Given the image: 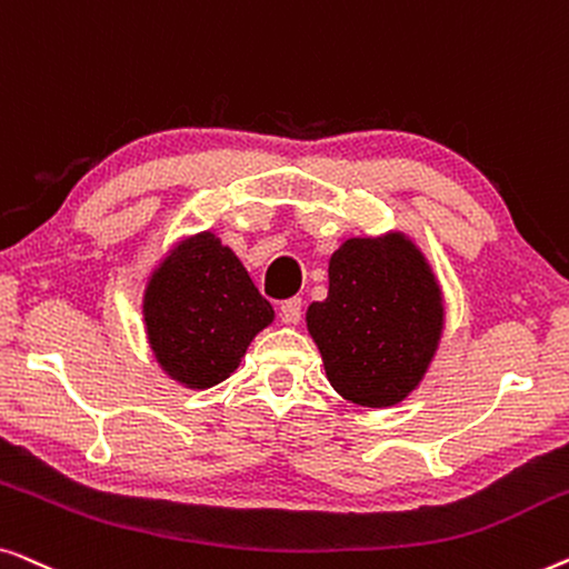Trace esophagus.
<instances>
[{
	"label": "esophagus",
	"mask_w": 569,
	"mask_h": 569,
	"mask_svg": "<svg viewBox=\"0 0 569 569\" xmlns=\"http://www.w3.org/2000/svg\"><path fill=\"white\" fill-rule=\"evenodd\" d=\"M281 322L286 325L301 322V299H288L281 303Z\"/></svg>",
	"instance_id": "1"
}]
</instances>
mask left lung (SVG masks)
<instances>
[{"instance_id": "obj_1", "label": "left lung", "mask_w": 569, "mask_h": 569, "mask_svg": "<svg viewBox=\"0 0 569 569\" xmlns=\"http://www.w3.org/2000/svg\"><path fill=\"white\" fill-rule=\"evenodd\" d=\"M441 283L405 231L350 237L330 258V291L307 309V330L332 389L361 407L405 402L441 346Z\"/></svg>"}]
</instances>
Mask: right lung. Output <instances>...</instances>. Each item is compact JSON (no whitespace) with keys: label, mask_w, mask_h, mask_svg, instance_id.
<instances>
[{"label":"right lung","mask_w":569,"mask_h":569,"mask_svg":"<svg viewBox=\"0 0 569 569\" xmlns=\"http://www.w3.org/2000/svg\"><path fill=\"white\" fill-rule=\"evenodd\" d=\"M143 330L162 371L186 389H211L242 363L276 311L211 229L182 237L147 278Z\"/></svg>","instance_id":"right-lung-1"}]
</instances>
